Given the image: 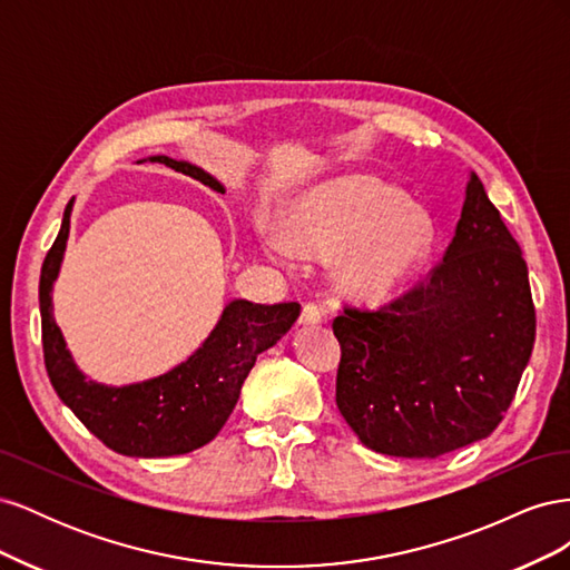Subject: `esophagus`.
<instances>
[{
	"label": "esophagus",
	"mask_w": 570,
	"mask_h": 570,
	"mask_svg": "<svg viewBox=\"0 0 570 570\" xmlns=\"http://www.w3.org/2000/svg\"><path fill=\"white\" fill-rule=\"evenodd\" d=\"M323 321V308L318 304H304L299 323L302 325H318Z\"/></svg>",
	"instance_id": "obj_1"
}]
</instances>
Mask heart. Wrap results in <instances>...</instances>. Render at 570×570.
<instances>
[{
    "mask_svg": "<svg viewBox=\"0 0 570 570\" xmlns=\"http://www.w3.org/2000/svg\"><path fill=\"white\" fill-rule=\"evenodd\" d=\"M266 254L292 266L299 254L331 256L333 278L361 302L387 297L421 266L435 243V220L421 204L371 176H342L308 187L285 209L283 228L258 233Z\"/></svg>",
    "mask_w": 570,
    "mask_h": 570,
    "instance_id": "1",
    "label": "heart"
}]
</instances>
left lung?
Here are the masks:
<instances>
[{"label":"left lung","mask_w":570,"mask_h":570,"mask_svg":"<svg viewBox=\"0 0 570 570\" xmlns=\"http://www.w3.org/2000/svg\"><path fill=\"white\" fill-rule=\"evenodd\" d=\"M337 409L368 450L438 459L504 419L534 342L519 243L471 174L452 245L428 281L387 306H347Z\"/></svg>","instance_id":"8db88e82"}]
</instances>
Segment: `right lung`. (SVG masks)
Masks as SVG:
<instances>
[{"instance_id":"obj_1","label":"right lung","mask_w":570,"mask_h":570,"mask_svg":"<svg viewBox=\"0 0 570 570\" xmlns=\"http://www.w3.org/2000/svg\"><path fill=\"white\" fill-rule=\"evenodd\" d=\"M149 161L223 193V185L195 164L164 154L149 157ZM71 212L73 199L66 206L61 230L47 252L40 275L42 350L51 385L80 423L118 454L161 459L199 450L226 425L256 356L271 350L295 325L302 306L297 302L254 304L233 299L223 306L209 337L170 371L130 385L88 381L66 347L51 306V289L59 278L71 230Z\"/></svg>"}]
</instances>
